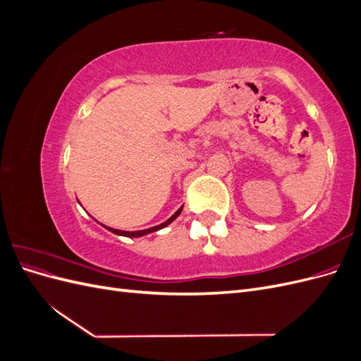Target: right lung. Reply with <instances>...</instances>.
Instances as JSON below:
<instances>
[{
    "instance_id": "right-lung-1",
    "label": "right lung",
    "mask_w": 361,
    "mask_h": 361,
    "mask_svg": "<svg viewBox=\"0 0 361 361\" xmlns=\"http://www.w3.org/2000/svg\"><path fill=\"white\" fill-rule=\"evenodd\" d=\"M182 212V207L180 209H178L176 212H174V215H171L167 221H164L162 224H159V226H155V227H150V228H145V231H137V232H125V231H117V228H111V227H105V228H108V231L110 232H113V233H116V235H120V236H128V238H138V236H143V235H147V233H152V232H157V231H159V228H164V227H167L171 221H174L176 220V218L179 216V214Z\"/></svg>"
}]
</instances>
